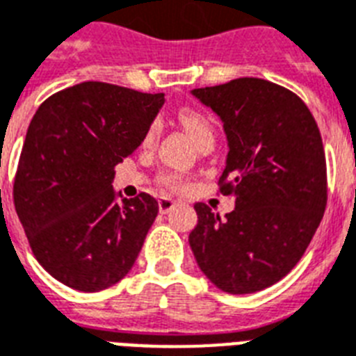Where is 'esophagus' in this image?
Returning <instances> with one entry per match:
<instances>
[{
	"instance_id": "1",
	"label": "esophagus",
	"mask_w": 356,
	"mask_h": 356,
	"mask_svg": "<svg viewBox=\"0 0 356 356\" xmlns=\"http://www.w3.org/2000/svg\"><path fill=\"white\" fill-rule=\"evenodd\" d=\"M175 206H176V202L170 200V198H167V196H161L160 200H158V207H160V213H169Z\"/></svg>"
}]
</instances>
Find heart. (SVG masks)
Masks as SVG:
<instances>
[{
  "instance_id": "obj_1",
  "label": "heart",
  "mask_w": 356,
  "mask_h": 356,
  "mask_svg": "<svg viewBox=\"0 0 356 356\" xmlns=\"http://www.w3.org/2000/svg\"><path fill=\"white\" fill-rule=\"evenodd\" d=\"M178 119H180L181 127L191 134L193 139L200 147L206 143H215V127L206 113H202L200 110H195V108H181L178 112ZM158 136H160V121H152L143 136V145H152ZM160 184L167 189L176 191L186 186V176L180 172H163L160 176Z\"/></svg>"
}]
</instances>
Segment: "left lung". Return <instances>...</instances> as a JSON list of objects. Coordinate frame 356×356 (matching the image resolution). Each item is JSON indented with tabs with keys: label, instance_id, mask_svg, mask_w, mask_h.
Wrapping results in <instances>:
<instances>
[{
	"label": "left lung",
	"instance_id": "8db88e82",
	"mask_svg": "<svg viewBox=\"0 0 356 356\" xmlns=\"http://www.w3.org/2000/svg\"><path fill=\"white\" fill-rule=\"evenodd\" d=\"M193 95L224 121L229 152L218 193L235 198L224 218L195 204L193 254L220 291H263L294 268L323 218L327 165L316 119L294 92L254 76Z\"/></svg>",
	"mask_w": 356,
	"mask_h": 356
}]
</instances>
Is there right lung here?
I'll return each instance as SVG.
<instances>
[{
    "instance_id": "add662e5",
    "label": "right lung",
    "mask_w": 356,
    "mask_h": 356,
    "mask_svg": "<svg viewBox=\"0 0 356 356\" xmlns=\"http://www.w3.org/2000/svg\"><path fill=\"white\" fill-rule=\"evenodd\" d=\"M163 104L108 82H81L34 113L14 176V207L34 257L82 292L115 285L160 211L147 193L115 202V165L132 156Z\"/></svg>"
}]
</instances>
